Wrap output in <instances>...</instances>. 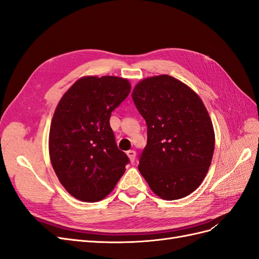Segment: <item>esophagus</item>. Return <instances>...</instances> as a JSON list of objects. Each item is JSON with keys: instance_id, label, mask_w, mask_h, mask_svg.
I'll return each mask as SVG.
<instances>
[{"instance_id": "esophagus-1", "label": "esophagus", "mask_w": 259, "mask_h": 259, "mask_svg": "<svg viewBox=\"0 0 259 259\" xmlns=\"http://www.w3.org/2000/svg\"><path fill=\"white\" fill-rule=\"evenodd\" d=\"M126 154L128 156V159L131 162H134L135 161V158H136V152L134 150H128L126 151Z\"/></svg>"}]
</instances>
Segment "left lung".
<instances>
[{
    "instance_id": "1",
    "label": "left lung",
    "mask_w": 259,
    "mask_h": 259,
    "mask_svg": "<svg viewBox=\"0 0 259 259\" xmlns=\"http://www.w3.org/2000/svg\"><path fill=\"white\" fill-rule=\"evenodd\" d=\"M132 97L148 130L140 174L163 200L187 197L202 184L214 154L215 133L204 104L167 74L139 81Z\"/></svg>"
}]
</instances>
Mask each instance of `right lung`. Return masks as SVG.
I'll use <instances>...</instances> for the list:
<instances>
[{"instance_id": "right-lung-1", "label": "right lung", "mask_w": 259, "mask_h": 259, "mask_svg": "<svg viewBox=\"0 0 259 259\" xmlns=\"http://www.w3.org/2000/svg\"><path fill=\"white\" fill-rule=\"evenodd\" d=\"M131 90L123 77L82 76L55 109L50 159L60 184L73 198L103 200L124 174L128 158L117 148L109 120Z\"/></svg>"}]
</instances>
